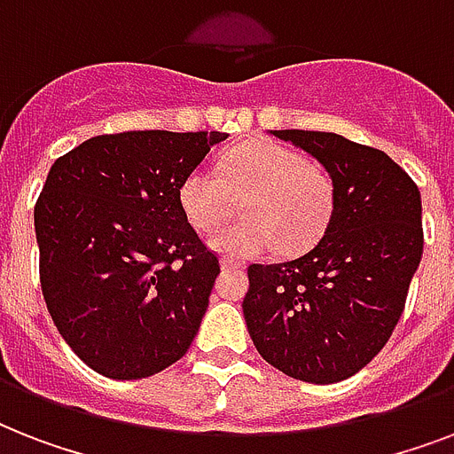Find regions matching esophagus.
I'll list each match as a JSON object with an SVG mask.
<instances>
[{"label": "esophagus", "instance_id": "obj_1", "mask_svg": "<svg viewBox=\"0 0 454 454\" xmlns=\"http://www.w3.org/2000/svg\"><path fill=\"white\" fill-rule=\"evenodd\" d=\"M221 269L231 270V269H245V263L238 262V259H231V256H221Z\"/></svg>", "mask_w": 454, "mask_h": 454}]
</instances>
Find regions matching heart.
<instances>
[{"label":"heart","instance_id":"obj_1","mask_svg":"<svg viewBox=\"0 0 454 454\" xmlns=\"http://www.w3.org/2000/svg\"><path fill=\"white\" fill-rule=\"evenodd\" d=\"M216 173L200 167L184 178L178 202L198 231L226 219L233 198H245V221L216 228L207 245L226 256H259L278 247L306 252L323 238L334 212V184L301 153L273 141L233 145L216 160Z\"/></svg>","mask_w":454,"mask_h":454}]
</instances>
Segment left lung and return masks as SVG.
<instances>
[{"label":"left lung","mask_w":454,"mask_h":454,"mask_svg":"<svg viewBox=\"0 0 454 454\" xmlns=\"http://www.w3.org/2000/svg\"><path fill=\"white\" fill-rule=\"evenodd\" d=\"M323 164L334 212L306 254L252 263L242 313L269 365L309 384L363 370L391 337L424 249L422 195L377 148L327 131H270Z\"/></svg>","instance_id":"8db88e82"}]
</instances>
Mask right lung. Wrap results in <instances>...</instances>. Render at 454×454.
Here are the masks:
<instances>
[{
    "label": "right lung",
    "mask_w": 454,
    "mask_h": 454,
    "mask_svg": "<svg viewBox=\"0 0 454 454\" xmlns=\"http://www.w3.org/2000/svg\"><path fill=\"white\" fill-rule=\"evenodd\" d=\"M221 131L103 134L59 157L35 207L39 283L67 346L103 377L144 380L184 358L219 259L178 188Z\"/></svg>",
    "instance_id": "obj_1"
}]
</instances>
